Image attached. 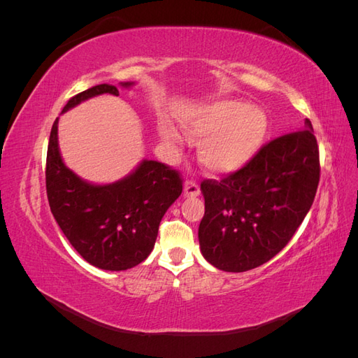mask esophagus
<instances>
[{
  "label": "esophagus",
  "instance_id": "1",
  "mask_svg": "<svg viewBox=\"0 0 358 358\" xmlns=\"http://www.w3.org/2000/svg\"><path fill=\"white\" fill-rule=\"evenodd\" d=\"M200 194V187L199 183L194 180H187L183 183V196L185 197H197Z\"/></svg>",
  "mask_w": 358,
  "mask_h": 358
}]
</instances>
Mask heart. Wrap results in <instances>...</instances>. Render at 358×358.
<instances>
[{
    "label": "heart",
    "mask_w": 358,
    "mask_h": 358,
    "mask_svg": "<svg viewBox=\"0 0 358 358\" xmlns=\"http://www.w3.org/2000/svg\"><path fill=\"white\" fill-rule=\"evenodd\" d=\"M178 122L191 138H201L199 159L216 175L245 167L268 131V117L262 107L229 99L188 107L178 116ZM158 134L170 148L182 145L180 133L169 121L158 124Z\"/></svg>",
    "instance_id": "heart-1"
}]
</instances>
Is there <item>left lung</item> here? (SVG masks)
<instances>
[{"instance_id":"1","label":"left lung","mask_w":358,"mask_h":358,"mask_svg":"<svg viewBox=\"0 0 358 358\" xmlns=\"http://www.w3.org/2000/svg\"><path fill=\"white\" fill-rule=\"evenodd\" d=\"M318 182V145L305 119L301 129L272 140L233 175L221 182L203 180V257L234 273L267 263L305 220Z\"/></svg>"}]
</instances>
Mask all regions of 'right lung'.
<instances>
[{
    "label": "right lung",
    "mask_w": 358,
    "mask_h": 358,
    "mask_svg": "<svg viewBox=\"0 0 358 358\" xmlns=\"http://www.w3.org/2000/svg\"><path fill=\"white\" fill-rule=\"evenodd\" d=\"M125 90L134 82L119 83ZM103 94L119 95L116 86L101 83L78 95L62 109ZM58 122L52 125L46 161V191L53 218L71 246L90 264L121 272L152 252L162 216L182 192L176 170L158 161L142 159L122 179L92 183L64 162L58 145Z\"/></svg>",
    "instance_id": "obj_1"
}]
</instances>
